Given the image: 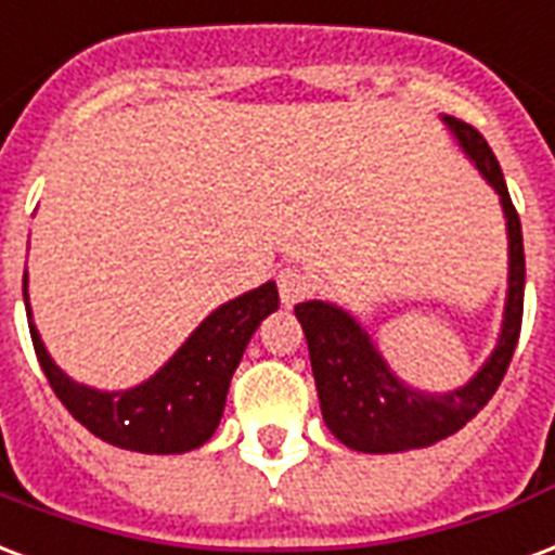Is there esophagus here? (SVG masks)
I'll return each mask as SVG.
<instances>
[{
    "label": "esophagus",
    "mask_w": 555,
    "mask_h": 555,
    "mask_svg": "<svg viewBox=\"0 0 555 555\" xmlns=\"http://www.w3.org/2000/svg\"><path fill=\"white\" fill-rule=\"evenodd\" d=\"M276 285L282 302H285V306H297L299 299H306L311 291H314V276H311L306 267L288 264L279 270Z\"/></svg>",
    "instance_id": "34e87169"
}]
</instances>
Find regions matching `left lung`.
Returning <instances> with one entry per match:
<instances>
[{"label": "left lung", "mask_w": 555, "mask_h": 555, "mask_svg": "<svg viewBox=\"0 0 555 555\" xmlns=\"http://www.w3.org/2000/svg\"><path fill=\"white\" fill-rule=\"evenodd\" d=\"M444 122L474 158L479 173L500 194L506 211L508 299L503 332L486 367L465 388L450 393H424L403 385L388 371L367 332L347 311L320 299L294 306L309 340L311 373L318 385L323 421L340 444L359 453H400L414 447H429L447 435L459 433L494 397L508 371L512 352L518 347L520 320H524V279H527L520 217L512 205L503 170L486 138L465 120L444 117Z\"/></svg>", "instance_id": "left-lung-1"}]
</instances>
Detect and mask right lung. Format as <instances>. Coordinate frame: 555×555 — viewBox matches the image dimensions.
Wrapping results in <instances>:
<instances>
[{
    "label": "right lung",
    "instance_id": "1",
    "mask_svg": "<svg viewBox=\"0 0 555 555\" xmlns=\"http://www.w3.org/2000/svg\"><path fill=\"white\" fill-rule=\"evenodd\" d=\"M23 299L31 318L23 276ZM279 309V291L273 282L229 299L208 314L203 326L184 340V347L164 364L152 379L131 391H96L79 385L55 367L49 359L35 323L31 344L37 361L47 373L52 391L85 429L122 450L134 453H188L203 447L215 435L223 417L225 393L232 373L241 364L246 344L258 323Z\"/></svg>",
    "mask_w": 555,
    "mask_h": 555
}]
</instances>
